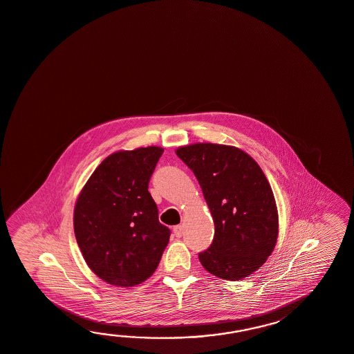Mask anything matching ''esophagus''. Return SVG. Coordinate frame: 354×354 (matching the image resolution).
I'll return each instance as SVG.
<instances>
[{"mask_svg": "<svg viewBox=\"0 0 354 354\" xmlns=\"http://www.w3.org/2000/svg\"><path fill=\"white\" fill-rule=\"evenodd\" d=\"M173 233H174V236L176 237H182V234H183V228H182V225H176L174 228H173Z\"/></svg>", "mask_w": 354, "mask_h": 354, "instance_id": "34e87169", "label": "esophagus"}]
</instances>
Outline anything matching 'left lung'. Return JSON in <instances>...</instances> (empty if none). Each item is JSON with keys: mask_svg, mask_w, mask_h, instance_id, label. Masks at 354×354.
<instances>
[{"mask_svg": "<svg viewBox=\"0 0 354 354\" xmlns=\"http://www.w3.org/2000/svg\"><path fill=\"white\" fill-rule=\"evenodd\" d=\"M176 154L198 178L210 213L214 239L198 254L215 277L241 280L272 255L278 239V210L261 168L241 149L194 144Z\"/></svg>", "mask_w": 354, "mask_h": 354, "instance_id": "obj_1", "label": "left lung"}]
</instances>
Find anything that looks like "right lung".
<instances>
[{"label": "right lung", "instance_id": "add662e5", "mask_svg": "<svg viewBox=\"0 0 354 354\" xmlns=\"http://www.w3.org/2000/svg\"><path fill=\"white\" fill-rule=\"evenodd\" d=\"M163 149L117 151L76 201L75 237L88 266L112 286L133 287L156 272L171 230L159 223L149 181Z\"/></svg>", "mask_w": 354, "mask_h": 354}]
</instances>
